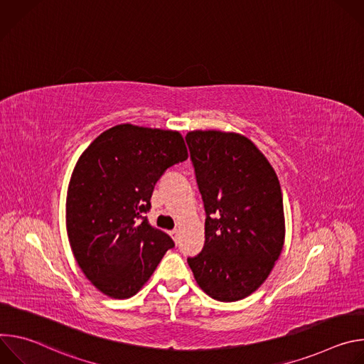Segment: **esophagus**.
Masks as SVG:
<instances>
[{"instance_id":"obj_1","label":"esophagus","mask_w":364,"mask_h":364,"mask_svg":"<svg viewBox=\"0 0 364 364\" xmlns=\"http://www.w3.org/2000/svg\"><path fill=\"white\" fill-rule=\"evenodd\" d=\"M170 236L173 237V240H174V242H177V240H178V229L171 230V232H170Z\"/></svg>"}]
</instances>
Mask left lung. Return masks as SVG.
<instances>
[{
  "instance_id": "1",
  "label": "left lung",
  "mask_w": 364,
  "mask_h": 364,
  "mask_svg": "<svg viewBox=\"0 0 364 364\" xmlns=\"http://www.w3.org/2000/svg\"><path fill=\"white\" fill-rule=\"evenodd\" d=\"M186 141L205 210L204 246L188 267L213 299H243L267 281L284 247L279 180L245 135L197 129Z\"/></svg>"
}]
</instances>
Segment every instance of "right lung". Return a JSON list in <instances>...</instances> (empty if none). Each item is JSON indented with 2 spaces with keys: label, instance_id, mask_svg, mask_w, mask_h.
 <instances>
[{
  "label": "right lung",
  "instance_id": "obj_1",
  "mask_svg": "<svg viewBox=\"0 0 364 364\" xmlns=\"http://www.w3.org/2000/svg\"><path fill=\"white\" fill-rule=\"evenodd\" d=\"M187 157L178 131L132 124L107 129L82 152L68 187L66 229L79 268L102 294L135 295L174 246L144 213L155 183Z\"/></svg>",
  "mask_w": 364,
  "mask_h": 364
}]
</instances>
